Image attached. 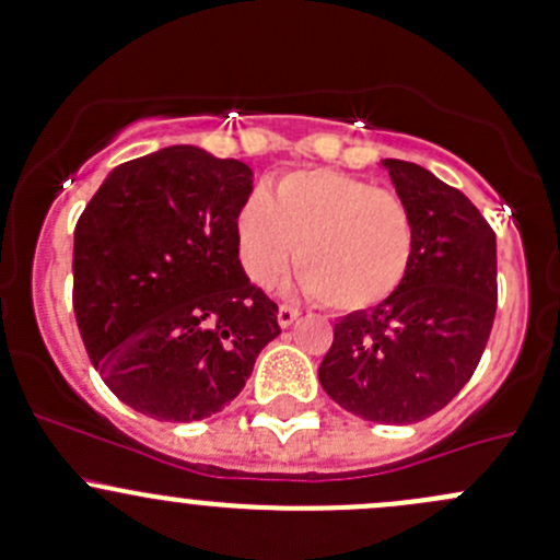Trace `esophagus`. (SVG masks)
I'll return each mask as SVG.
<instances>
[{"label":"esophagus","instance_id":"1","mask_svg":"<svg viewBox=\"0 0 560 560\" xmlns=\"http://www.w3.org/2000/svg\"><path fill=\"white\" fill-rule=\"evenodd\" d=\"M298 316H300V311L292 308V305H279V314H276V319H279V327H290Z\"/></svg>","mask_w":560,"mask_h":560}]
</instances>
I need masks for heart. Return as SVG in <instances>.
<instances>
[{
	"label": "heart",
	"mask_w": 560,
	"mask_h": 560,
	"mask_svg": "<svg viewBox=\"0 0 560 560\" xmlns=\"http://www.w3.org/2000/svg\"><path fill=\"white\" fill-rule=\"evenodd\" d=\"M238 257L257 287L284 276L295 246L300 287L329 311H364L402 287L416 252L408 201L332 168L279 176L235 220Z\"/></svg>",
	"instance_id": "1"
}]
</instances>
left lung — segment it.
<instances>
[{
	"label": "left lung",
	"instance_id": "8db88e82",
	"mask_svg": "<svg viewBox=\"0 0 560 560\" xmlns=\"http://www.w3.org/2000/svg\"><path fill=\"white\" fill-rule=\"evenodd\" d=\"M416 220L402 287L335 322L319 384L349 413L416 423L472 378L497 316V235L456 187L408 161H381Z\"/></svg>",
	"mask_w": 560,
	"mask_h": 560
}]
</instances>
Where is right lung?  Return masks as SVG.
Here are the masks:
<instances>
[{"mask_svg":"<svg viewBox=\"0 0 560 560\" xmlns=\"http://www.w3.org/2000/svg\"><path fill=\"white\" fill-rule=\"evenodd\" d=\"M252 168L176 144L112 168L74 228V316L120 402L158 421L220 413L276 335L235 220Z\"/></svg>","mask_w":560,"mask_h":560,"instance_id":"right-lung-1","label":"right lung"}]
</instances>
